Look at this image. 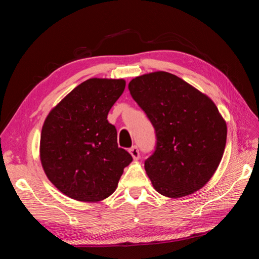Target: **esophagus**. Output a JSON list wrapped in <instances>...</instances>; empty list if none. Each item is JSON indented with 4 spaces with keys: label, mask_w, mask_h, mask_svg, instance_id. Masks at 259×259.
<instances>
[{
    "label": "esophagus",
    "mask_w": 259,
    "mask_h": 259,
    "mask_svg": "<svg viewBox=\"0 0 259 259\" xmlns=\"http://www.w3.org/2000/svg\"><path fill=\"white\" fill-rule=\"evenodd\" d=\"M130 153L132 154L133 159H134V160H138L139 159V150H138V148L136 146H133L130 149Z\"/></svg>",
    "instance_id": "1"
}]
</instances>
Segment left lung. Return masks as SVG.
Wrapping results in <instances>:
<instances>
[{"label": "left lung", "mask_w": 259, "mask_h": 259, "mask_svg": "<svg viewBox=\"0 0 259 259\" xmlns=\"http://www.w3.org/2000/svg\"><path fill=\"white\" fill-rule=\"evenodd\" d=\"M131 95L155 130L154 152L145 169L164 197L182 198L205 186L222 161L227 124L205 94L164 71L128 84Z\"/></svg>", "instance_id": "left-lung-1"}]
</instances>
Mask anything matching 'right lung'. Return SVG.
<instances>
[{"label": "right lung", "mask_w": 259, "mask_h": 259, "mask_svg": "<svg viewBox=\"0 0 259 259\" xmlns=\"http://www.w3.org/2000/svg\"><path fill=\"white\" fill-rule=\"evenodd\" d=\"M125 89L123 79L86 80L46 117L40 159L51 183L67 197L99 202L111 195L132 155L116 142L107 116Z\"/></svg>", "instance_id": "add662e5"}]
</instances>
